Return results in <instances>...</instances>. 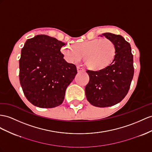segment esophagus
<instances>
[{
	"instance_id": "obj_1",
	"label": "esophagus",
	"mask_w": 152,
	"mask_h": 152,
	"mask_svg": "<svg viewBox=\"0 0 152 152\" xmlns=\"http://www.w3.org/2000/svg\"><path fill=\"white\" fill-rule=\"evenodd\" d=\"M77 71L78 72H85V69L81 68V67H77Z\"/></svg>"
}]
</instances>
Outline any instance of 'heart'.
Segmentation results:
<instances>
[{
  "instance_id": "b5f03b06",
  "label": "heart",
  "mask_w": 152,
  "mask_h": 152,
  "mask_svg": "<svg viewBox=\"0 0 152 152\" xmlns=\"http://www.w3.org/2000/svg\"><path fill=\"white\" fill-rule=\"evenodd\" d=\"M61 52L70 63H79L85 56V63L88 68L99 71L108 67L113 61L115 48L109 38H96L77 43L75 48L64 46Z\"/></svg>"
}]
</instances>
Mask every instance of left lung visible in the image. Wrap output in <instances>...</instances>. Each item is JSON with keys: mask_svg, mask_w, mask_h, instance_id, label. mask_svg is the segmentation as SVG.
<instances>
[{"mask_svg": "<svg viewBox=\"0 0 152 152\" xmlns=\"http://www.w3.org/2000/svg\"><path fill=\"white\" fill-rule=\"evenodd\" d=\"M102 35L114 42L115 54L106 68L98 71L87 70L89 82L85 95L93 106L108 107L121 102L127 94L134 76V60L130 44L122 36L110 33Z\"/></svg>", "mask_w": 152, "mask_h": 152, "instance_id": "8db88e82", "label": "left lung"}]
</instances>
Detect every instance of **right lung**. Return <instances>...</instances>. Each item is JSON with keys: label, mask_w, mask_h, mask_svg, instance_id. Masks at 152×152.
I'll list each match as a JSON object with an SVG mask.
<instances>
[{"label": "right lung", "mask_w": 152, "mask_h": 152, "mask_svg": "<svg viewBox=\"0 0 152 152\" xmlns=\"http://www.w3.org/2000/svg\"><path fill=\"white\" fill-rule=\"evenodd\" d=\"M65 44L39 34L27 40L19 60V80L27 99L40 108H54L63 103L66 88L75 78V65L60 52Z\"/></svg>", "instance_id": "obj_1"}]
</instances>
